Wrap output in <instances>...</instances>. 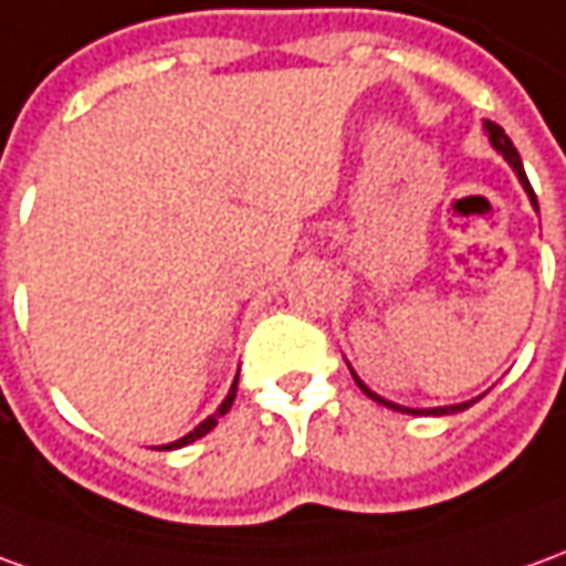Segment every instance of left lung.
I'll use <instances>...</instances> for the list:
<instances>
[{
  "instance_id": "8db88e82",
  "label": "left lung",
  "mask_w": 566,
  "mask_h": 566,
  "mask_svg": "<svg viewBox=\"0 0 566 566\" xmlns=\"http://www.w3.org/2000/svg\"><path fill=\"white\" fill-rule=\"evenodd\" d=\"M484 134H488V139H491V146H494L496 155H503V161H506L509 167L515 170L521 188H524V191H527V198H531V207L536 212H539V203H536V195H533L531 182H527V174H524V164H521L518 148L512 146V139H509V136H506V130H503L500 124L484 122ZM350 371H354V368H350ZM354 380H356V384H359V390L366 392L368 399H375V402L387 405V408H392V411H402V415H436V418H439V415H454V411H467L469 405L475 402V399H469V402L439 405V408H408V405H396V402H390V399H384V396H378V392H375V390H368L366 384L356 378V371H354ZM479 399H482V396H479Z\"/></svg>"
}]
</instances>
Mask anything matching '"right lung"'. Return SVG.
<instances>
[{"instance_id":"right-lung-1","label":"right lung","mask_w":566,"mask_h":566,"mask_svg":"<svg viewBox=\"0 0 566 566\" xmlns=\"http://www.w3.org/2000/svg\"><path fill=\"white\" fill-rule=\"evenodd\" d=\"M234 396H238V380L231 384V390H228V396H226V399H222V405H219V408L212 411L210 418L200 420L198 427H195V430H191V432H186L182 439H176V442H170V444H161V451H174V448H186V444H191V442H195V439H200V436H207V432H210L212 427L219 423V418H222V415H228V408H231V402H234Z\"/></svg>"}]
</instances>
